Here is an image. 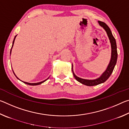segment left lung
Masks as SVG:
<instances>
[{"mask_svg":"<svg viewBox=\"0 0 129 129\" xmlns=\"http://www.w3.org/2000/svg\"><path fill=\"white\" fill-rule=\"evenodd\" d=\"M99 24L103 27L107 32L108 37L110 40V43H111V47H112V57H111L110 62L109 63L108 68L106 70V71L102 74V76L100 78H97V79L93 80H85L82 79L78 77L77 76H76L75 73H73V74L76 80L78 81V82H80L81 84L85 85L87 86H94L97 85L105 82L108 79L109 77H110V75H112L113 70L115 67V65L116 64L117 60V57H118V53H117V44H116V41H115V38L113 37L112 32L109 27L106 24V23L104 22H102L101 21H99ZM73 71V70H72Z\"/></svg>","mask_w":129,"mask_h":129,"instance_id":"8db88e82","label":"left lung"}]
</instances>
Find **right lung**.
I'll use <instances>...</instances> for the list:
<instances>
[{"label": "right lung", "instance_id": "obj_1", "mask_svg": "<svg viewBox=\"0 0 129 129\" xmlns=\"http://www.w3.org/2000/svg\"><path fill=\"white\" fill-rule=\"evenodd\" d=\"M16 36H15V39H14V41H13V43H12V47H13V45H14V41H15V38H16ZM11 51H10V53H11ZM14 75H15V73H14ZM15 76H16H16L15 75ZM17 78H18L17 77ZM19 79V78H18ZM47 80H44V81H41V82H37V83H28V82H23L24 83H25V84H28V85H40V84H42L43 82H45V81H46Z\"/></svg>", "mask_w": 129, "mask_h": 129}]
</instances>
